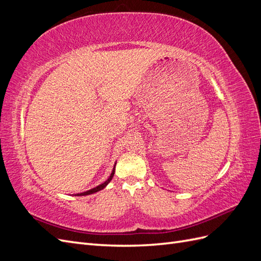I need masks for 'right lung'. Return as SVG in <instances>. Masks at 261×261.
<instances>
[{"label":"right lung","mask_w":261,"mask_h":261,"mask_svg":"<svg viewBox=\"0 0 261 261\" xmlns=\"http://www.w3.org/2000/svg\"><path fill=\"white\" fill-rule=\"evenodd\" d=\"M115 164H116V163H115ZM115 164H114V167H113V170H112L111 175L109 176V178H108L106 181H103V183L100 184V185H98V186H96V187H93V188L89 189V191L84 192V193H80V194H75V196H87V195H91V194H94V193H97V192H99V191H102V189H103L105 187H107V185H108V184L110 183V181L112 180V178H113L114 172H115Z\"/></svg>","instance_id":"obj_1"}]
</instances>
